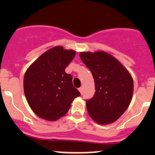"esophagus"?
<instances>
[{
    "instance_id": "34e87169",
    "label": "esophagus",
    "mask_w": 155,
    "mask_h": 155,
    "mask_svg": "<svg viewBox=\"0 0 155 155\" xmlns=\"http://www.w3.org/2000/svg\"><path fill=\"white\" fill-rule=\"evenodd\" d=\"M82 89H83V87H80L79 88V92H80V93H82Z\"/></svg>"
}]
</instances>
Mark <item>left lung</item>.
I'll return each mask as SVG.
<instances>
[{"label": "left lung", "instance_id": "left-lung-1", "mask_svg": "<svg viewBox=\"0 0 155 155\" xmlns=\"http://www.w3.org/2000/svg\"><path fill=\"white\" fill-rule=\"evenodd\" d=\"M79 55L94 79V96L86 101L89 115L102 125L115 122L132 100L134 81L130 73L106 51H82Z\"/></svg>", "mask_w": 155, "mask_h": 155}]
</instances>
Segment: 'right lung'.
<instances>
[{"label":"right lung","instance_id":"1","mask_svg":"<svg viewBox=\"0 0 155 155\" xmlns=\"http://www.w3.org/2000/svg\"><path fill=\"white\" fill-rule=\"evenodd\" d=\"M76 51L54 46L42 54L26 70L24 92L33 112L43 119L57 121L64 116L80 93L73 85L65 68Z\"/></svg>","mask_w":155,"mask_h":155}]
</instances>
